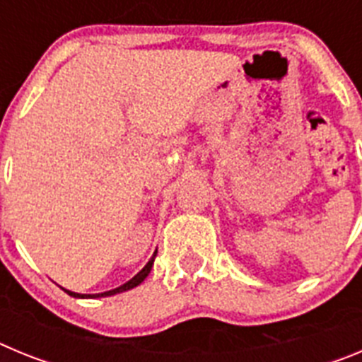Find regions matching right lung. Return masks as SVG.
Here are the masks:
<instances>
[{"label": "right lung", "mask_w": 362, "mask_h": 362, "mask_svg": "<svg viewBox=\"0 0 362 362\" xmlns=\"http://www.w3.org/2000/svg\"><path fill=\"white\" fill-rule=\"evenodd\" d=\"M156 255H158V250L153 252V255H152V257H150L148 263H146L145 267H143V270L137 272V274L132 277V279L127 281V283L121 284V286H117V288L108 290V292H103V293H78V292H70V290H65V288H63V290H65V292L69 293V296L78 297V299H98V297H108V296H116V293H121V292H127V290H130V288H136L137 284H141L143 281L146 279V276H148L150 270H152V264H153V259H156Z\"/></svg>", "instance_id": "obj_1"}]
</instances>
